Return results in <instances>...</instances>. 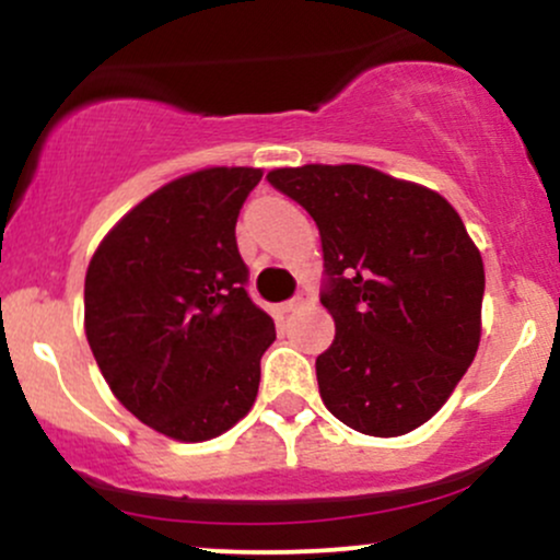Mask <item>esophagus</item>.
Here are the masks:
<instances>
[{
  "label": "esophagus",
  "instance_id": "obj_1",
  "mask_svg": "<svg viewBox=\"0 0 560 560\" xmlns=\"http://www.w3.org/2000/svg\"><path fill=\"white\" fill-rule=\"evenodd\" d=\"M305 302H307L305 294H298V298H292V300L281 302V311H284V313H294V311H300V307L305 305Z\"/></svg>",
  "mask_w": 560,
  "mask_h": 560
}]
</instances>
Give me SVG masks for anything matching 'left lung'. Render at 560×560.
I'll list each match as a JSON object with an SVG mask.
<instances>
[{"instance_id":"1","label":"left lung","mask_w":560,"mask_h":560,"mask_svg":"<svg viewBox=\"0 0 560 560\" xmlns=\"http://www.w3.org/2000/svg\"><path fill=\"white\" fill-rule=\"evenodd\" d=\"M324 247L320 305L334 342L316 358L324 405L355 432L400 436L427 423L479 347L485 266L453 205L365 165L276 168Z\"/></svg>"}]
</instances>
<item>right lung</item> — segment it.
<instances>
[{"label":"right lung","instance_id":"1","mask_svg":"<svg viewBox=\"0 0 560 560\" xmlns=\"http://www.w3.org/2000/svg\"><path fill=\"white\" fill-rule=\"evenodd\" d=\"M258 168H205L115 223L86 271V339L113 395L155 432L205 442L258 397L273 318L247 294L236 218Z\"/></svg>","mask_w":560,"mask_h":560}]
</instances>
